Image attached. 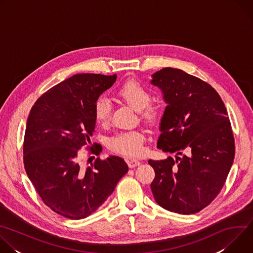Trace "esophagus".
<instances>
[{
	"mask_svg": "<svg viewBox=\"0 0 253 253\" xmlns=\"http://www.w3.org/2000/svg\"><path fill=\"white\" fill-rule=\"evenodd\" d=\"M127 164L130 168H134V167L140 165V161L137 159H127Z\"/></svg>",
	"mask_w": 253,
	"mask_h": 253,
	"instance_id": "1",
	"label": "esophagus"
}]
</instances>
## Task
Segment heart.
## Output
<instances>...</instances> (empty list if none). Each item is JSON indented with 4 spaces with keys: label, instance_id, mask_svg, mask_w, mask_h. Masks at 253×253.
I'll return each mask as SVG.
<instances>
[{
    "label": "heart",
    "instance_id": "1",
    "mask_svg": "<svg viewBox=\"0 0 253 253\" xmlns=\"http://www.w3.org/2000/svg\"><path fill=\"white\" fill-rule=\"evenodd\" d=\"M117 95L135 111H140L142 120L149 124L156 123L159 118V109L155 105L149 104L151 93L145 86L131 80L118 90ZM93 110L94 117L98 123H107L110 120L111 115L110 100L106 97H100L96 100ZM145 138V133L141 130L121 132L110 139L109 147L112 151L122 155L138 156L144 151Z\"/></svg>",
    "mask_w": 253,
    "mask_h": 253
}]
</instances>
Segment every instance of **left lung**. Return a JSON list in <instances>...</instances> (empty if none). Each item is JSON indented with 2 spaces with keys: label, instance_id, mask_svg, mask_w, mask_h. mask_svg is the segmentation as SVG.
Wrapping results in <instances>:
<instances>
[{
  "label": "left lung",
  "instance_id": "8db88e82",
  "mask_svg": "<svg viewBox=\"0 0 253 253\" xmlns=\"http://www.w3.org/2000/svg\"><path fill=\"white\" fill-rule=\"evenodd\" d=\"M151 84L162 90L167 103L157 147L177 154L175 160L148 161L155 171L153 196L171 212L197 213L219 194L234 160L225 105L208 83L179 69L163 68Z\"/></svg>",
  "mask_w": 253,
  "mask_h": 253
}]
</instances>
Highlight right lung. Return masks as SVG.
<instances>
[{
  "label": "right lung",
  "instance_id": "obj_1",
  "mask_svg": "<svg viewBox=\"0 0 253 253\" xmlns=\"http://www.w3.org/2000/svg\"><path fill=\"white\" fill-rule=\"evenodd\" d=\"M117 75L77 74L45 92L30 111L23 144L27 175L43 202L69 219L96 211L128 172L123 158L99 157L84 168L79 150L91 145L96 119L94 104Z\"/></svg>",
  "mask_w": 253,
  "mask_h": 253
}]
</instances>
